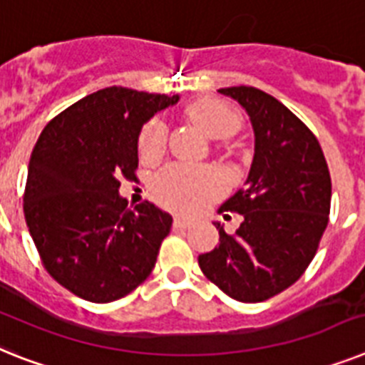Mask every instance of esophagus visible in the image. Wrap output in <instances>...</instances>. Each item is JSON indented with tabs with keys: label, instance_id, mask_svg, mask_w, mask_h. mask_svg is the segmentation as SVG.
I'll list each match as a JSON object with an SVG mask.
<instances>
[{
	"label": "esophagus",
	"instance_id": "esophagus-1",
	"mask_svg": "<svg viewBox=\"0 0 365 365\" xmlns=\"http://www.w3.org/2000/svg\"><path fill=\"white\" fill-rule=\"evenodd\" d=\"M189 226H191V220H187V219H183V217H174V228H182V230H185V228H189Z\"/></svg>",
	"mask_w": 365,
	"mask_h": 365
}]
</instances>
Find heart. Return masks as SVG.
Masks as SVG:
<instances>
[{
  "mask_svg": "<svg viewBox=\"0 0 365 365\" xmlns=\"http://www.w3.org/2000/svg\"><path fill=\"white\" fill-rule=\"evenodd\" d=\"M187 116L211 139H228L241 128L240 113L215 98H200L187 107ZM168 128L161 118H154L139 135V154L143 159H155L165 152ZM225 182L217 170L207 167H189L174 163L165 167L152 180V195L161 206L180 213H195L217 198Z\"/></svg>",
  "mask_w": 365,
  "mask_h": 365,
  "instance_id": "1",
  "label": "heart"
}]
</instances>
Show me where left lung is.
I'll return each mask as SVG.
<instances>
[{
	"label": "left lung",
	"instance_id": "8db88e82",
	"mask_svg": "<svg viewBox=\"0 0 365 365\" xmlns=\"http://www.w3.org/2000/svg\"><path fill=\"white\" fill-rule=\"evenodd\" d=\"M249 113L256 146L245 187L220 206L243 215L235 234L198 256L210 282L240 302H262L293 286L329 225L332 183L319 140L299 116L254 87L220 88Z\"/></svg>",
	"mask_w": 365,
	"mask_h": 365
}]
</instances>
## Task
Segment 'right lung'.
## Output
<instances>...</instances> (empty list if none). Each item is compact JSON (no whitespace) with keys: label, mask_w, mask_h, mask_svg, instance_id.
I'll return each instance as SVG.
<instances>
[{"label":"right lung","mask_w":365,"mask_h":365,"mask_svg":"<svg viewBox=\"0 0 365 365\" xmlns=\"http://www.w3.org/2000/svg\"><path fill=\"white\" fill-rule=\"evenodd\" d=\"M178 96L107 87L51 118L33 148L24 215L51 278L88 302L118 301L150 277L173 217L120 198L135 178L137 139Z\"/></svg>","instance_id":"1"}]
</instances>
